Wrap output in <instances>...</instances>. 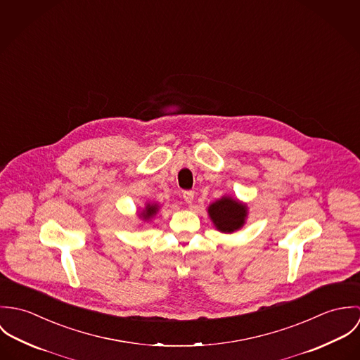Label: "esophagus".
I'll return each instance as SVG.
<instances>
[{
	"mask_svg": "<svg viewBox=\"0 0 360 360\" xmlns=\"http://www.w3.org/2000/svg\"><path fill=\"white\" fill-rule=\"evenodd\" d=\"M183 198L187 204H193L194 201V191H184L183 193Z\"/></svg>",
	"mask_w": 360,
	"mask_h": 360,
	"instance_id": "1",
	"label": "esophagus"
}]
</instances>
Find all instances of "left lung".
I'll return each instance as SVG.
<instances>
[{
    "label": "left lung",
    "mask_w": 360,
    "mask_h": 360,
    "mask_svg": "<svg viewBox=\"0 0 360 360\" xmlns=\"http://www.w3.org/2000/svg\"><path fill=\"white\" fill-rule=\"evenodd\" d=\"M207 212L217 230L223 233H233L244 224L247 206L229 197H223L209 206Z\"/></svg>",
    "instance_id": "1"
}]
</instances>
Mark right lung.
<instances>
[{
	"instance_id": "obj_1",
	"label": "right lung",
	"mask_w": 360,
	"mask_h": 360,
	"mask_svg": "<svg viewBox=\"0 0 360 360\" xmlns=\"http://www.w3.org/2000/svg\"><path fill=\"white\" fill-rule=\"evenodd\" d=\"M156 205H147L146 207V210H144V213H141V216L143 217H146V219H148V217H151L154 213H156Z\"/></svg>"
}]
</instances>
